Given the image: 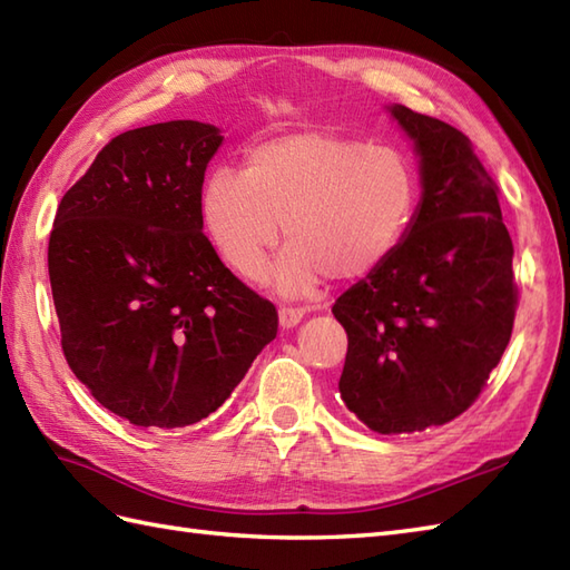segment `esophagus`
Returning a JSON list of instances; mask_svg holds the SVG:
<instances>
[{"mask_svg":"<svg viewBox=\"0 0 570 570\" xmlns=\"http://www.w3.org/2000/svg\"><path fill=\"white\" fill-rule=\"evenodd\" d=\"M303 315H306V311H303V308L282 306L279 308V323H282V327H294L303 321Z\"/></svg>","mask_w":570,"mask_h":570,"instance_id":"obj_1","label":"esophagus"}]
</instances>
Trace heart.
I'll use <instances>...</instances> for the list:
<instances>
[{"mask_svg": "<svg viewBox=\"0 0 570 570\" xmlns=\"http://www.w3.org/2000/svg\"><path fill=\"white\" fill-rule=\"evenodd\" d=\"M417 179L407 157L333 128H303L255 142L245 167H216L202 187L204 230L218 257L247 282L274 269L284 296H303L323 274L360 279L386 264L413 225Z\"/></svg>", "mask_w": 570, "mask_h": 570, "instance_id": "heart-1", "label": "heart"}]
</instances>
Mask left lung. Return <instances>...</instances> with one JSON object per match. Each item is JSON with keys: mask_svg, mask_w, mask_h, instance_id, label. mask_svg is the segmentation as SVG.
<instances>
[{"mask_svg": "<svg viewBox=\"0 0 570 570\" xmlns=\"http://www.w3.org/2000/svg\"><path fill=\"white\" fill-rule=\"evenodd\" d=\"M415 140L422 204L393 257L342 294L340 395L368 430L440 428L473 405L505 352L518 284L498 184L469 136L395 104Z\"/></svg>", "mask_w": 570, "mask_h": 570, "instance_id": "left-lung-1", "label": "left lung"}]
</instances>
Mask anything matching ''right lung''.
<instances>
[{
	"label": "right lung",
	"instance_id": "right-lung-1",
	"mask_svg": "<svg viewBox=\"0 0 570 570\" xmlns=\"http://www.w3.org/2000/svg\"><path fill=\"white\" fill-rule=\"evenodd\" d=\"M218 128L155 124L111 138L58 206L48 274L62 352L118 417L175 430L230 399L276 337L274 303L204 235Z\"/></svg>",
	"mask_w": 570,
	"mask_h": 570
}]
</instances>
